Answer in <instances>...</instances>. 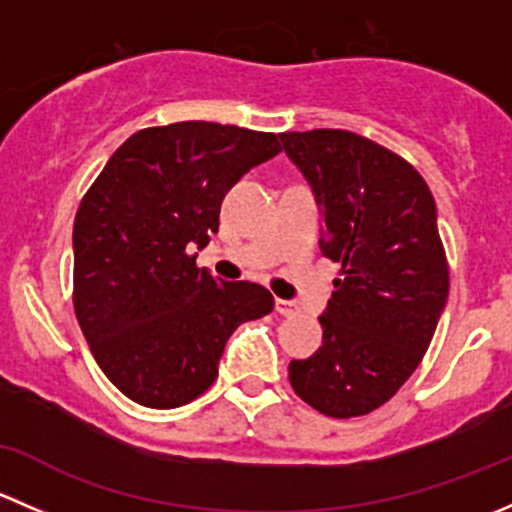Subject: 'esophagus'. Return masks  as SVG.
Segmentation results:
<instances>
[{
    "instance_id": "1",
    "label": "esophagus",
    "mask_w": 512,
    "mask_h": 512,
    "mask_svg": "<svg viewBox=\"0 0 512 512\" xmlns=\"http://www.w3.org/2000/svg\"><path fill=\"white\" fill-rule=\"evenodd\" d=\"M275 312L282 314V317H294L299 312V307L289 299H275Z\"/></svg>"
}]
</instances>
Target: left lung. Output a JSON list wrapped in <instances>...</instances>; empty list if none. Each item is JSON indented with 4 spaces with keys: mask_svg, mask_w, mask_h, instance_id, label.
I'll use <instances>...</instances> for the list:
<instances>
[{
    "mask_svg": "<svg viewBox=\"0 0 512 512\" xmlns=\"http://www.w3.org/2000/svg\"><path fill=\"white\" fill-rule=\"evenodd\" d=\"M280 138L317 195L324 257L342 265L322 347L289 364V384L324 416L371 414L421 364L448 297L433 195L409 160L359 133Z\"/></svg>",
    "mask_w": 512,
    "mask_h": 512,
    "instance_id": "1",
    "label": "left lung"
}]
</instances>
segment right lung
I'll list each match as a JSON object with an SVG mask.
<instances>
[{"label":"right lung","instance_id":"1","mask_svg":"<svg viewBox=\"0 0 512 512\" xmlns=\"http://www.w3.org/2000/svg\"><path fill=\"white\" fill-rule=\"evenodd\" d=\"M282 151L275 133L180 121L133 133L74 220V312L103 374L148 409L190 404L218 379L237 324L272 312L270 289L220 282L193 247L218 232L225 193Z\"/></svg>","mask_w":512,"mask_h":512}]
</instances>
